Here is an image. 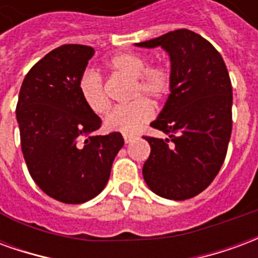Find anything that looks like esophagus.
Segmentation results:
<instances>
[{
    "instance_id": "1",
    "label": "esophagus",
    "mask_w": 258,
    "mask_h": 258,
    "mask_svg": "<svg viewBox=\"0 0 258 258\" xmlns=\"http://www.w3.org/2000/svg\"><path fill=\"white\" fill-rule=\"evenodd\" d=\"M134 140L135 137H133V135H124V142H125V144H130V142H133Z\"/></svg>"
}]
</instances>
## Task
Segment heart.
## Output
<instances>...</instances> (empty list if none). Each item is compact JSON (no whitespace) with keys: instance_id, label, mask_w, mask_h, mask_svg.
Instances as JSON below:
<instances>
[{"instance_id":"heart-1","label":"heart","mask_w":258,"mask_h":258,"mask_svg":"<svg viewBox=\"0 0 258 258\" xmlns=\"http://www.w3.org/2000/svg\"><path fill=\"white\" fill-rule=\"evenodd\" d=\"M107 66L113 73L133 80L130 98L134 101L113 107L105 117V128L125 135L135 134L155 117L153 103L141 95L157 101L167 98L173 88L171 72L163 64L148 66L146 56L135 52L117 53L109 59ZM79 92L85 106L92 113L102 114L110 106L103 79L94 70H85L80 76Z\"/></svg>"}]
</instances>
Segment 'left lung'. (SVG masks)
Masks as SVG:
<instances>
[{"instance_id": "8db88e82", "label": "left lung", "mask_w": 258, "mask_h": 258, "mask_svg": "<svg viewBox=\"0 0 258 258\" xmlns=\"http://www.w3.org/2000/svg\"><path fill=\"white\" fill-rule=\"evenodd\" d=\"M162 47L170 56L173 88L151 125L167 138L144 137L151 155L146 185L162 198L190 199L216 178L232 131V85L224 59L210 42L186 29L138 42Z\"/></svg>"}]
</instances>
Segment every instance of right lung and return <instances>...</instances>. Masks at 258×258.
<instances>
[{
  "mask_svg": "<svg viewBox=\"0 0 258 258\" xmlns=\"http://www.w3.org/2000/svg\"><path fill=\"white\" fill-rule=\"evenodd\" d=\"M94 53V48L80 44L55 48L26 74L16 105L31 178L48 196L68 205L101 194L124 145L120 133L91 135L102 121L81 99L79 79Z\"/></svg>",
  "mask_w": 258,
  "mask_h": 258,
  "instance_id": "add662e5",
  "label": "right lung"
}]
</instances>
